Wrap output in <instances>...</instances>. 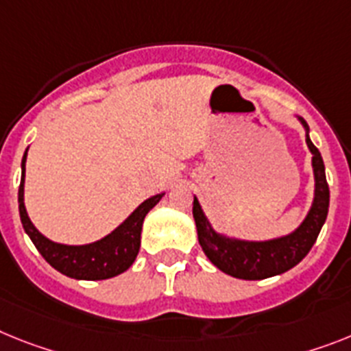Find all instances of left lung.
<instances>
[{
  "instance_id": "8db88e82",
  "label": "left lung",
  "mask_w": 351,
  "mask_h": 351,
  "mask_svg": "<svg viewBox=\"0 0 351 351\" xmlns=\"http://www.w3.org/2000/svg\"><path fill=\"white\" fill-rule=\"evenodd\" d=\"M302 125L307 130V146L312 153V167H314V203L307 217L293 234L280 237V239L262 241H239L219 235L212 230L210 223L203 214L198 199L194 198L193 216L198 228V241L208 261L226 275L243 278V280H262L269 276L280 275L294 267L302 258L311 252L316 243L321 226L325 223L330 203V191L326 184L325 164L321 158L319 149L308 139L307 123L300 117Z\"/></svg>"
}]
</instances>
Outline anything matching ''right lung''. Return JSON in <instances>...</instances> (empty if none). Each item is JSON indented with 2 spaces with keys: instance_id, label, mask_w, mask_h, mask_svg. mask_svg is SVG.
<instances>
[{
  "instance_id": "add662e5",
  "label": "right lung",
  "mask_w": 351,
  "mask_h": 351,
  "mask_svg": "<svg viewBox=\"0 0 351 351\" xmlns=\"http://www.w3.org/2000/svg\"><path fill=\"white\" fill-rule=\"evenodd\" d=\"M25 162L26 152L23 157V173H21L19 185V216L23 228L30 235L32 243L39 253L46 258L49 266H53L62 275L76 278V280H105L112 276L121 275L123 271L134 264L137 253L141 248V230L143 221L149 210H152L164 193L152 196L143 202L139 207L132 212L125 223H121L116 230L108 234L107 237L96 241V243L84 244V246H67L46 239L34 225L25 208Z\"/></svg>"
}]
</instances>
